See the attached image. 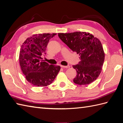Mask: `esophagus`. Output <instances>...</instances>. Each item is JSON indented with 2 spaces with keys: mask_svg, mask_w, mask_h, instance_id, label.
<instances>
[{
  "mask_svg": "<svg viewBox=\"0 0 123 123\" xmlns=\"http://www.w3.org/2000/svg\"><path fill=\"white\" fill-rule=\"evenodd\" d=\"M61 67L62 68H68L70 67L69 66H63V65H61Z\"/></svg>",
  "mask_w": 123,
  "mask_h": 123,
  "instance_id": "esophagus-1",
  "label": "esophagus"
}]
</instances>
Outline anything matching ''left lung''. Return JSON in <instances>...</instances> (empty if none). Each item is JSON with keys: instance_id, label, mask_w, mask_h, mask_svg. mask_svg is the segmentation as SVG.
<instances>
[{"instance_id": "1", "label": "left lung", "mask_w": 123, "mask_h": 123, "mask_svg": "<svg viewBox=\"0 0 123 123\" xmlns=\"http://www.w3.org/2000/svg\"><path fill=\"white\" fill-rule=\"evenodd\" d=\"M58 37L73 52L80 55V61L73 66L77 71L74 83L86 85L96 80L101 72L105 57L100 40L84 32L58 33Z\"/></svg>"}]
</instances>
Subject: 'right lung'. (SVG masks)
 <instances>
[{
  "label": "right lung",
  "instance_id": "1",
  "mask_svg": "<svg viewBox=\"0 0 123 123\" xmlns=\"http://www.w3.org/2000/svg\"><path fill=\"white\" fill-rule=\"evenodd\" d=\"M55 33L34 34L28 37L21 47L19 61L22 73L27 81L33 85L46 86L53 82L61 69L59 66L49 65L43 61L50 38Z\"/></svg>",
  "mask_w": 123,
  "mask_h": 123
}]
</instances>
